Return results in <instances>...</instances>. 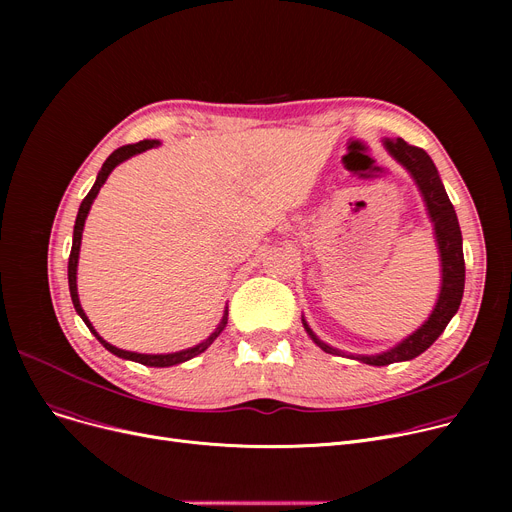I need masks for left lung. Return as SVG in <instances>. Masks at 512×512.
Instances as JSON below:
<instances>
[{"instance_id": "left-lung-1", "label": "left lung", "mask_w": 512, "mask_h": 512, "mask_svg": "<svg viewBox=\"0 0 512 512\" xmlns=\"http://www.w3.org/2000/svg\"><path fill=\"white\" fill-rule=\"evenodd\" d=\"M386 151L398 161V164L405 168L411 178L415 180L421 199L425 203L429 222L434 226V236H436V247L440 255V267H442V280H440V292L434 305V311L429 313V317L423 321V324L409 334L407 338H402L398 344L384 353H375V355H353V353H344L338 351V348L330 346L328 342L321 340L307 324V319H303L305 332L309 338L321 348L324 353L330 355H340L355 359L365 365H375V367H384L390 363L398 361H411L425 353L429 346H432L438 336L446 330L448 321L454 317V313L461 307L463 299V290H465V257H463V234L459 220H456V211L446 195V188L440 180L438 168L434 166L432 157H429L423 149L413 147L405 143L402 139H384L382 141Z\"/></svg>"}]
</instances>
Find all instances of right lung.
<instances>
[{"instance_id": "1", "label": "right lung", "mask_w": 512, "mask_h": 512, "mask_svg": "<svg viewBox=\"0 0 512 512\" xmlns=\"http://www.w3.org/2000/svg\"><path fill=\"white\" fill-rule=\"evenodd\" d=\"M157 145H159V141H153V139H151V141L145 139V141H141V143H137V145H124V147L116 149L110 157H107V159L103 161V166H101V170H99V174H97V180H95L93 188H91L89 195L83 199V203H80V207H78V215H76V222H74V234H72V251H70V259H68V286H70V297H72V305H74L76 313L80 315V319L85 321L87 328L91 330V334H93L112 355H116V357H120V359H126V361H134V363L147 365V367H172V365H180V363H184V361L193 359V357H197V355H201V353L207 351V348L211 346V342L224 332V328H226V324H228V307H226V311H224V315H222V321L218 324V328H215L203 342H199V344H195V346H191V348H184V351H176V353L145 355V353L122 351V348H118V346L110 344L107 340H103V338L97 334V330L93 328V324L89 321L87 313L83 311V307H80L78 288H76V270H78L80 240H83L85 220H87V215H89V211H91V205H93L95 197H97L99 191H101V186L105 184L107 176L112 174V170L122 164V161L130 159L132 155H139V153H143V151H147V149H151V147H157Z\"/></svg>"}]
</instances>
